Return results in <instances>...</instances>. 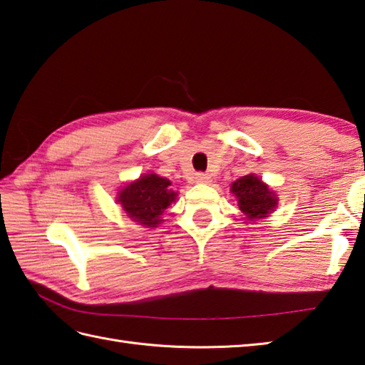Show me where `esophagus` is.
<instances>
[{"instance_id":"esophagus-1","label":"esophagus","mask_w":365,"mask_h":365,"mask_svg":"<svg viewBox=\"0 0 365 365\" xmlns=\"http://www.w3.org/2000/svg\"><path fill=\"white\" fill-rule=\"evenodd\" d=\"M195 182H196V183H209V182H210V177L207 175V174L199 173V174L195 175Z\"/></svg>"}]
</instances>
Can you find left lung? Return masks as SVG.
Returning a JSON list of instances; mask_svg holds the SVG:
<instances>
[{
    "instance_id": "obj_1",
    "label": "left lung",
    "mask_w": 365,
    "mask_h": 365,
    "mask_svg": "<svg viewBox=\"0 0 365 365\" xmlns=\"http://www.w3.org/2000/svg\"><path fill=\"white\" fill-rule=\"evenodd\" d=\"M231 192L248 221L266 218L275 210L278 199L275 192L255 174L244 175L231 185Z\"/></svg>"
}]
</instances>
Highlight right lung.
I'll use <instances>...</instances> for the list:
<instances>
[{
	"label": "right lung",
	"mask_w": 365,
	"mask_h": 365,
	"mask_svg": "<svg viewBox=\"0 0 365 365\" xmlns=\"http://www.w3.org/2000/svg\"><path fill=\"white\" fill-rule=\"evenodd\" d=\"M177 199L170 190V180L156 174L140 175L118 191L117 202L138 225L156 227L161 223L164 210Z\"/></svg>",
	"instance_id": "1"
}]
</instances>
